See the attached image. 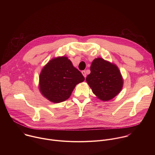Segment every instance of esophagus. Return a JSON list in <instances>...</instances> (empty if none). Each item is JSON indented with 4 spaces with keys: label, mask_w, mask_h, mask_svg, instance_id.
Listing matches in <instances>:
<instances>
[{
    "label": "esophagus",
    "mask_w": 155,
    "mask_h": 155,
    "mask_svg": "<svg viewBox=\"0 0 155 155\" xmlns=\"http://www.w3.org/2000/svg\"><path fill=\"white\" fill-rule=\"evenodd\" d=\"M81 73H82L83 75L84 76V78H86V72H85L84 71H83L81 72Z\"/></svg>",
    "instance_id": "1"
}]
</instances>
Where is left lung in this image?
<instances>
[{"label": "left lung", "instance_id": "1", "mask_svg": "<svg viewBox=\"0 0 155 155\" xmlns=\"http://www.w3.org/2000/svg\"><path fill=\"white\" fill-rule=\"evenodd\" d=\"M90 70L86 80L99 99L107 101L121 91L123 80L116 65L99 58L93 61Z\"/></svg>", "mask_w": 155, "mask_h": 155}]
</instances>
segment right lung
<instances>
[{
  "label": "right lung",
  "mask_w": 155,
  "mask_h": 155,
  "mask_svg": "<svg viewBox=\"0 0 155 155\" xmlns=\"http://www.w3.org/2000/svg\"><path fill=\"white\" fill-rule=\"evenodd\" d=\"M39 87L43 96L54 103L63 102L71 96L76 84L84 78L67 57L51 59L40 74Z\"/></svg>",
  "instance_id": "obj_1"
}]
</instances>
